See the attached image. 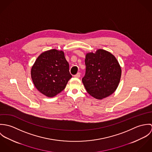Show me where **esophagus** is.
<instances>
[{
  "label": "esophagus",
  "instance_id": "esophagus-1",
  "mask_svg": "<svg viewBox=\"0 0 152 152\" xmlns=\"http://www.w3.org/2000/svg\"><path fill=\"white\" fill-rule=\"evenodd\" d=\"M80 76H81V73L80 72H78L76 75H74V77H75V78H80Z\"/></svg>",
  "mask_w": 152,
  "mask_h": 152
}]
</instances>
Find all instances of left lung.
Listing matches in <instances>:
<instances>
[{"mask_svg":"<svg viewBox=\"0 0 152 152\" xmlns=\"http://www.w3.org/2000/svg\"><path fill=\"white\" fill-rule=\"evenodd\" d=\"M86 70L82 81L87 92L97 99L112 94L119 85L121 68L115 57L108 51L99 49L87 53Z\"/></svg>","mask_w":152,"mask_h":152,"instance_id":"1","label":"left lung"}]
</instances>
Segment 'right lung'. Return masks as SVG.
<instances>
[{
  "mask_svg": "<svg viewBox=\"0 0 152 152\" xmlns=\"http://www.w3.org/2000/svg\"><path fill=\"white\" fill-rule=\"evenodd\" d=\"M34 86L42 94L53 97L63 91L72 78L63 51L52 49L42 53L31 70Z\"/></svg>",
  "mask_w": 152,
  "mask_h": 152,
  "instance_id": "1",
  "label": "right lung"
}]
</instances>
